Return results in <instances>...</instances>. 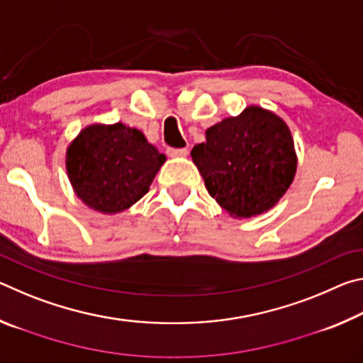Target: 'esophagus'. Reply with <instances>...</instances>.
Listing matches in <instances>:
<instances>
[{
  "mask_svg": "<svg viewBox=\"0 0 363 363\" xmlns=\"http://www.w3.org/2000/svg\"><path fill=\"white\" fill-rule=\"evenodd\" d=\"M187 149L186 147H182V149H173V147H169L168 149V155L169 157H186L187 155Z\"/></svg>",
  "mask_w": 363,
  "mask_h": 363,
  "instance_id": "34e87169",
  "label": "esophagus"
}]
</instances>
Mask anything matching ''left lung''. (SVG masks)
<instances>
[{
	"label": "left lung",
	"mask_w": 363,
	"mask_h": 363,
	"mask_svg": "<svg viewBox=\"0 0 363 363\" xmlns=\"http://www.w3.org/2000/svg\"><path fill=\"white\" fill-rule=\"evenodd\" d=\"M205 186L230 216L266 213L284 196L296 173V152L286 123L251 106L206 130L192 152Z\"/></svg>",
	"instance_id": "8db88e82"
}]
</instances>
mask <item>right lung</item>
Returning <instances> with one entry per match:
<instances>
[{"mask_svg": "<svg viewBox=\"0 0 363 363\" xmlns=\"http://www.w3.org/2000/svg\"><path fill=\"white\" fill-rule=\"evenodd\" d=\"M167 157L136 128L91 125L67 149L65 167L75 194L96 211L128 210L149 192Z\"/></svg>", "mask_w": 363, "mask_h": 363, "instance_id": "obj_1", "label": "right lung"}]
</instances>
